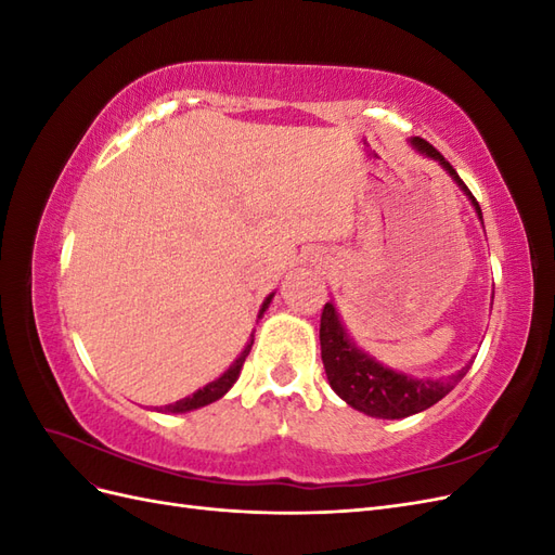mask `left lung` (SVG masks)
<instances>
[{
    "instance_id": "8db88e82",
    "label": "left lung",
    "mask_w": 555,
    "mask_h": 555,
    "mask_svg": "<svg viewBox=\"0 0 555 555\" xmlns=\"http://www.w3.org/2000/svg\"><path fill=\"white\" fill-rule=\"evenodd\" d=\"M412 145L444 166L449 176L459 182V188L469 196V201H473L477 215L481 217L477 198L459 178L456 169L440 155V150H435L428 141L418 137L412 139ZM319 343H322V361L331 389L338 393L347 405L377 418H402L428 410L435 402L442 400L453 386L465 377L469 365H473V361H469L456 375H449L447 379H414L402 373L389 371V367H384L375 359L363 354V351L357 349V345L349 340V335L345 333L333 304H326L322 310Z\"/></svg>"
}]
</instances>
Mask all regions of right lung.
I'll list each match as a JSON object with an SVG mask.
<instances>
[{
	"label": "right lung",
	"mask_w": 555,
	"mask_h": 555,
	"mask_svg": "<svg viewBox=\"0 0 555 555\" xmlns=\"http://www.w3.org/2000/svg\"><path fill=\"white\" fill-rule=\"evenodd\" d=\"M271 298H273V294L263 300V306H261V310H259V317L266 312L268 306H271ZM251 343H255V338L249 340V345L243 349V354L231 363V367H229V371H227L220 379H215V382L206 384L204 389H198V391L192 393L190 398H182V400H178V402H171V405L162 408L159 412H169V414L190 412V410L204 408V405H210V402H215V400H220V398L231 389V386L236 384V379H238V375H241V367H243V363H245V359H247V354H249V349H251Z\"/></svg>",
	"instance_id": "right-lung-1"
}]
</instances>
